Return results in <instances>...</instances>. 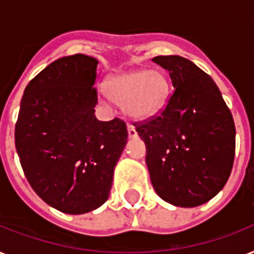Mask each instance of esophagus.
I'll return each mask as SVG.
<instances>
[{
  "label": "esophagus",
  "instance_id": "obj_1",
  "mask_svg": "<svg viewBox=\"0 0 254 254\" xmlns=\"http://www.w3.org/2000/svg\"><path fill=\"white\" fill-rule=\"evenodd\" d=\"M127 134H129L130 138H135V137H137V131H135L133 125H127Z\"/></svg>",
  "mask_w": 254,
  "mask_h": 254
}]
</instances>
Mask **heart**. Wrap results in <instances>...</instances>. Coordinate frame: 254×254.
Wrapping results in <instances>:
<instances>
[{
    "mask_svg": "<svg viewBox=\"0 0 254 254\" xmlns=\"http://www.w3.org/2000/svg\"><path fill=\"white\" fill-rule=\"evenodd\" d=\"M105 93L123 105L129 117L145 121L162 111L170 95V81L162 71L130 69L115 73L105 80Z\"/></svg>",
    "mask_w": 254,
    "mask_h": 254,
    "instance_id": "1",
    "label": "heart"
}]
</instances>
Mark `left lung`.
Here are the masks:
<instances>
[{
  "mask_svg": "<svg viewBox=\"0 0 254 254\" xmlns=\"http://www.w3.org/2000/svg\"><path fill=\"white\" fill-rule=\"evenodd\" d=\"M151 61L170 73L174 93L159 116L135 130L159 197L197 207L220 192L235 158V123L212 77L179 55Z\"/></svg>",
  "mask_w": 254,
  "mask_h": 254,
  "instance_id": "8db88e82",
  "label": "left lung"
}]
</instances>
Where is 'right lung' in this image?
<instances>
[{
  "label": "right lung",
  "mask_w": 254,
  "mask_h": 254,
  "mask_svg": "<svg viewBox=\"0 0 254 254\" xmlns=\"http://www.w3.org/2000/svg\"><path fill=\"white\" fill-rule=\"evenodd\" d=\"M97 64L76 54L47 65L26 87L15 125V147L30 186L68 215L91 212L108 200L127 142L124 121L96 119Z\"/></svg>",
  "instance_id": "1"
}]
</instances>
